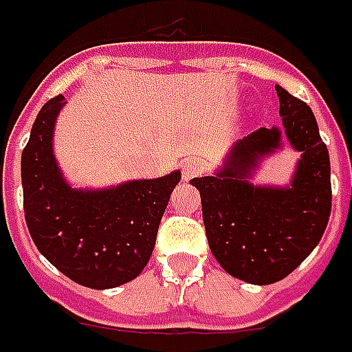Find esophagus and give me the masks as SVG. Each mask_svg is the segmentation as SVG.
<instances>
[{"label": "esophagus", "instance_id": "34e87169", "mask_svg": "<svg viewBox=\"0 0 352 352\" xmlns=\"http://www.w3.org/2000/svg\"><path fill=\"white\" fill-rule=\"evenodd\" d=\"M203 171V164L196 158H190L188 162L183 164V179L184 181H190V179H194Z\"/></svg>", "mask_w": 352, "mask_h": 352}]
</instances>
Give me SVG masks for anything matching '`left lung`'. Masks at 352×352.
<instances>
[{
    "label": "left lung",
    "instance_id": "8db88e82",
    "mask_svg": "<svg viewBox=\"0 0 352 352\" xmlns=\"http://www.w3.org/2000/svg\"><path fill=\"white\" fill-rule=\"evenodd\" d=\"M283 134L302 158L289 188L246 181L263 155L282 145L278 129H259L239 142L222 171L196 177L210 252L228 274L256 285L280 282L321 241L332 209L330 158L314 111L276 85Z\"/></svg>",
    "mask_w": 352,
    "mask_h": 352
}]
</instances>
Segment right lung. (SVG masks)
Returning <instances> with one entry per match:
<instances>
[{"mask_svg":"<svg viewBox=\"0 0 352 352\" xmlns=\"http://www.w3.org/2000/svg\"><path fill=\"white\" fill-rule=\"evenodd\" d=\"M61 106L63 95L44 104L23 147L25 223L38 252L72 282L117 287L145 269L181 171L110 190H72L52 153Z\"/></svg>","mask_w":352,"mask_h":352,"instance_id":"obj_1","label":"right lung"}]
</instances>
